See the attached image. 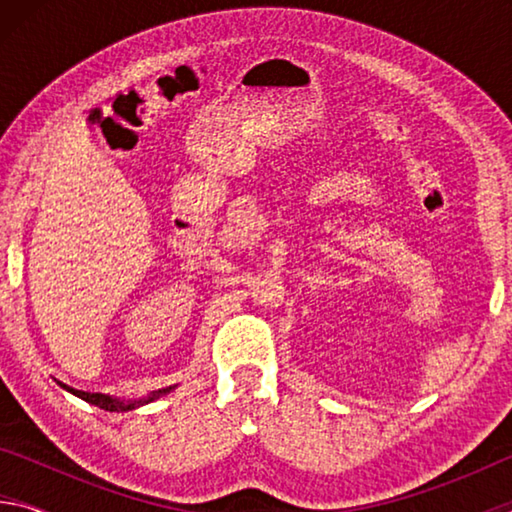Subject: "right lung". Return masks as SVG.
<instances>
[{
	"mask_svg": "<svg viewBox=\"0 0 512 512\" xmlns=\"http://www.w3.org/2000/svg\"><path fill=\"white\" fill-rule=\"evenodd\" d=\"M58 386H63L65 391H69V393L76 395V397H81V400H85V402H90V404H94V406H99V409H103V411H117V413L133 411V409H137V406L149 404V402H153V400H155V397H160V395H164V393H169V391H171V388H162V391H155L151 397H146V400H131V402H124V400H117V397H110V395L76 391V388L63 384V381H58Z\"/></svg>",
	"mask_w": 512,
	"mask_h": 512,
	"instance_id": "obj_1",
	"label": "right lung"
}]
</instances>
